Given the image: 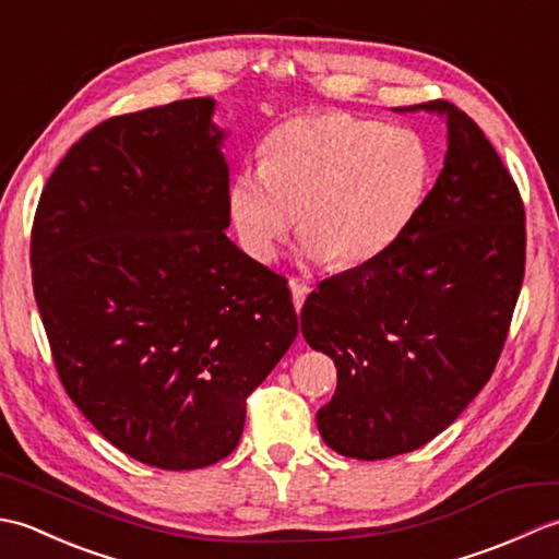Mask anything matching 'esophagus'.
<instances>
[{
  "label": "esophagus",
  "mask_w": 559,
  "mask_h": 559,
  "mask_svg": "<svg viewBox=\"0 0 559 559\" xmlns=\"http://www.w3.org/2000/svg\"><path fill=\"white\" fill-rule=\"evenodd\" d=\"M290 290H293V305H295V310H302V305H305V298L307 295H310V286H307V283H300V281H290Z\"/></svg>",
  "instance_id": "esophagus-1"
}]
</instances>
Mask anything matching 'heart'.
Wrapping results in <instances>:
<instances>
[{"instance_id":"heart-1","label":"heart","mask_w":559,"mask_h":559,"mask_svg":"<svg viewBox=\"0 0 559 559\" xmlns=\"http://www.w3.org/2000/svg\"><path fill=\"white\" fill-rule=\"evenodd\" d=\"M430 173V151L411 129L348 112L295 115L261 141L259 170L233 177L228 209L259 261L276 257L298 213L305 257L353 269L399 240Z\"/></svg>"}]
</instances>
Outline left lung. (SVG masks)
Returning <instances> with one entry per match:
<instances>
[{
	"label": "left lung",
	"instance_id": "1",
	"mask_svg": "<svg viewBox=\"0 0 559 559\" xmlns=\"http://www.w3.org/2000/svg\"><path fill=\"white\" fill-rule=\"evenodd\" d=\"M447 120V156L399 240L319 283L302 336L336 362L317 427L338 454L420 449L488 384L524 283L526 216L483 129L447 100L399 108Z\"/></svg>",
	"mask_w": 559,
	"mask_h": 559
}]
</instances>
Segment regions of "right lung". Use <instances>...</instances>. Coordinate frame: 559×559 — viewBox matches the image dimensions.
I'll list each match as a JSON object with an SVG mask.
<instances>
[{"label": "right lung", "mask_w": 559, "mask_h": 559, "mask_svg": "<svg viewBox=\"0 0 559 559\" xmlns=\"http://www.w3.org/2000/svg\"><path fill=\"white\" fill-rule=\"evenodd\" d=\"M213 98L110 117L67 151L33 221V293L69 399L163 471L225 459L298 336L288 283L225 228Z\"/></svg>", "instance_id": "add662e5"}]
</instances>
